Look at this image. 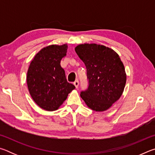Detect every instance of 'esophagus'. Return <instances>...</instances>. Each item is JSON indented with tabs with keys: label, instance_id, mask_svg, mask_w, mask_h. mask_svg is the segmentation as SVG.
<instances>
[{
	"label": "esophagus",
	"instance_id": "esophagus-1",
	"mask_svg": "<svg viewBox=\"0 0 155 155\" xmlns=\"http://www.w3.org/2000/svg\"><path fill=\"white\" fill-rule=\"evenodd\" d=\"M78 84H79V83H78V80L75 81L74 82V86L76 87V88H78Z\"/></svg>",
	"mask_w": 155,
	"mask_h": 155
}]
</instances>
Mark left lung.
Returning a JSON list of instances; mask_svg holds the SVG:
<instances>
[{
  "label": "left lung",
  "mask_w": 155,
  "mask_h": 155,
  "mask_svg": "<svg viewBox=\"0 0 155 155\" xmlns=\"http://www.w3.org/2000/svg\"><path fill=\"white\" fill-rule=\"evenodd\" d=\"M75 51L85 64L89 87L81 97L89 108L102 112L111 108L124 91L127 81L124 65L114 50L97 44H83Z\"/></svg>",
  "instance_id": "1"
}]
</instances>
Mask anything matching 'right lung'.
Segmentation results:
<instances>
[{
    "instance_id": "obj_1",
    "label": "right lung",
    "mask_w": 155,
    "mask_h": 155,
    "mask_svg": "<svg viewBox=\"0 0 155 155\" xmlns=\"http://www.w3.org/2000/svg\"><path fill=\"white\" fill-rule=\"evenodd\" d=\"M68 44H52L41 48L28 67L27 83L34 102L46 111L59 109L75 86L68 83L60 65L66 56Z\"/></svg>"
}]
</instances>
